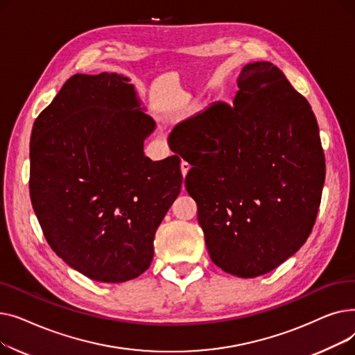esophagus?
Wrapping results in <instances>:
<instances>
[{
	"label": "esophagus",
	"mask_w": 355,
	"mask_h": 355,
	"mask_svg": "<svg viewBox=\"0 0 355 355\" xmlns=\"http://www.w3.org/2000/svg\"><path fill=\"white\" fill-rule=\"evenodd\" d=\"M189 170H190V164H189V162H185V161H182V162H181V173H182V175H184V177L187 175Z\"/></svg>",
	"instance_id": "esophagus-1"
}]
</instances>
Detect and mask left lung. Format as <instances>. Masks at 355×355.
Returning a JSON list of instances; mask_svg holds the SVG:
<instances>
[{
    "label": "left lung",
    "instance_id": "left-lung-1",
    "mask_svg": "<svg viewBox=\"0 0 355 355\" xmlns=\"http://www.w3.org/2000/svg\"><path fill=\"white\" fill-rule=\"evenodd\" d=\"M233 106L211 105L178 123L173 145L191 166L210 257L239 277L265 275L302 248L325 181L320 129L308 101L281 69H241ZM174 151V153H177Z\"/></svg>",
    "mask_w": 355,
    "mask_h": 355
}]
</instances>
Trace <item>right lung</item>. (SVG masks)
<instances>
[{
    "instance_id": "right-lung-1",
    "label": "right lung",
    "mask_w": 355,
    "mask_h": 355,
    "mask_svg": "<svg viewBox=\"0 0 355 355\" xmlns=\"http://www.w3.org/2000/svg\"><path fill=\"white\" fill-rule=\"evenodd\" d=\"M142 109L122 74H74L33 126L37 220L55 254L98 282H126L149 268L155 232L181 190L177 155L144 154L155 121Z\"/></svg>"
}]
</instances>
